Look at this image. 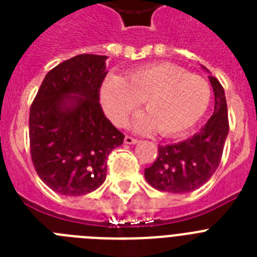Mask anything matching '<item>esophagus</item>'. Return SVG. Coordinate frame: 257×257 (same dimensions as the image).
Listing matches in <instances>:
<instances>
[{
    "label": "esophagus",
    "instance_id": "34e87169",
    "mask_svg": "<svg viewBox=\"0 0 257 257\" xmlns=\"http://www.w3.org/2000/svg\"><path fill=\"white\" fill-rule=\"evenodd\" d=\"M124 143L126 145H133V144H137V143H139V140H137V139H133V137H131V136H125Z\"/></svg>",
    "mask_w": 257,
    "mask_h": 257
}]
</instances>
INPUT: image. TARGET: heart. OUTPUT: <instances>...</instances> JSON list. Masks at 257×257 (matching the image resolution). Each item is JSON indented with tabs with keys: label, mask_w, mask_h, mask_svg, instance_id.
Here are the masks:
<instances>
[{
	"label": "heart",
	"mask_w": 257,
	"mask_h": 257,
	"mask_svg": "<svg viewBox=\"0 0 257 257\" xmlns=\"http://www.w3.org/2000/svg\"><path fill=\"white\" fill-rule=\"evenodd\" d=\"M145 100L148 113L135 121V129L159 128L164 136H177L193 128L211 102V86L203 77L171 62L141 66L121 76H108L100 89L105 114L117 126L128 121Z\"/></svg>",
	"instance_id": "b5f03b06"
}]
</instances>
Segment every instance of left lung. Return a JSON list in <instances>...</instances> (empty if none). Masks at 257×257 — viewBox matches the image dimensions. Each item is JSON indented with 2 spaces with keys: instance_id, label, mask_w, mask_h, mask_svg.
Listing matches in <instances>:
<instances>
[{
  "instance_id": "left-lung-1",
  "label": "left lung",
  "mask_w": 257,
  "mask_h": 257,
  "mask_svg": "<svg viewBox=\"0 0 257 257\" xmlns=\"http://www.w3.org/2000/svg\"><path fill=\"white\" fill-rule=\"evenodd\" d=\"M209 82L215 94L213 114L191 139L159 145L156 161L144 172L145 180L155 189L188 193L207 183L219 167L229 131L227 100L219 80L209 76Z\"/></svg>"
}]
</instances>
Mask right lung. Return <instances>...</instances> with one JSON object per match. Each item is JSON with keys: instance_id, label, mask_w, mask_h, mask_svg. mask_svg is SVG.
Returning <instances> with one entry per match:
<instances>
[{"instance_id": "1", "label": "right lung", "mask_w": 257, "mask_h": 257, "mask_svg": "<svg viewBox=\"0 0 257 257\" xmlns=\"http://www.w3.org/2000/svg\"><path fill=\"white\" fill-rule=\"evenodd\" d=\"M106 56L78 54L46 74L30 106V155L40 179L65 196L94 191L124 135L105 117L100 88Z\"/></svg>"}]
</instances>
